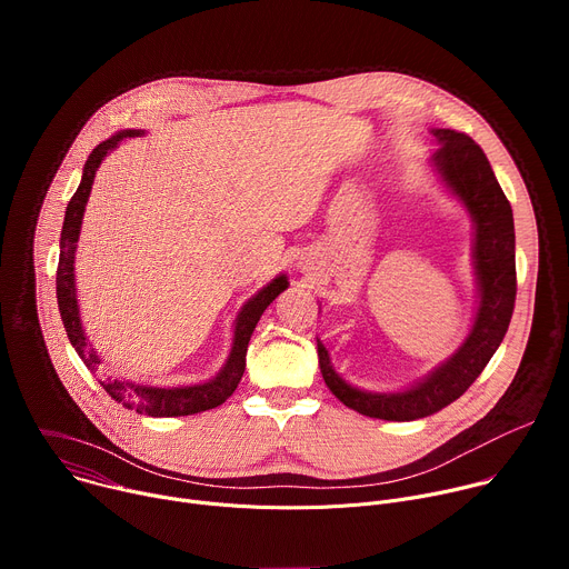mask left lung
<instances>
[{
    "instance_id": "8db88e82",
    "label": "left lung",
    "mask_w": 569,
    "mask_h": 569,
    "mask_svg": "<svg viewBox=\"0 0 569 569\" xmlns=\"http://www.w3.org/2000/svg\"><path fill=\"white\" fill-rule=\"evenodd\" d=\"M439 148L430 164L441 182L468 209L475 222L472 263L479 303L463 345L423 380L405 391L378 393L349 385L331 365L317 340L319 369L327 387L347 408L382 421H415L430 417L457 400L489 365L507 336L516 306V231L513 211L496 180L483 150L463 132L435 128Z\"/></svg>"
}]
</instances>
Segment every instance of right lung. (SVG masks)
Returning a JSON list of instances; mask_svg holds the SVG:
<instances>
[{
  "label": "right lung",
  "mask_w": 569,
  "mask_h": 569,
  "mask_svg": "<svg viewBox=\"0 0 569 569\" xmlns=\"http://www.w3.org/2000/svg\"><path fill=\"white\" fill-rule=\"evenodd\" d=\"M139 134H143V130H121V132L112 134L110 139L101 141L90 152L86 167H83V180H80L76 193L71 196V200L67 204V211H64V222H62V233H60V259H58V272H56V295H58V308H60L67 338L90 371L99 369L101 358L88 342L83 323H80L76 281H73L76 240L80 233V224H83L86 204H88V198H90V191L94 184V176L101 167V161L123 139L139 137ZM286 288H288V277L279 274L238 310L229 358H227L224 367L218 371V376L211 378L209 382L187 385V387H148V385H139V382H130V380H121V378H101L99 380L101 387L117 402H121L123 408L134 410L139 415H148V417H189V415H198V412L218 408V405H222L233 393V389L238 387V382L242 378V371H246L248 345H250V338L257 329L263 310Z\"/></svg>",
  "instance_id": "1"
}]
</instances>
